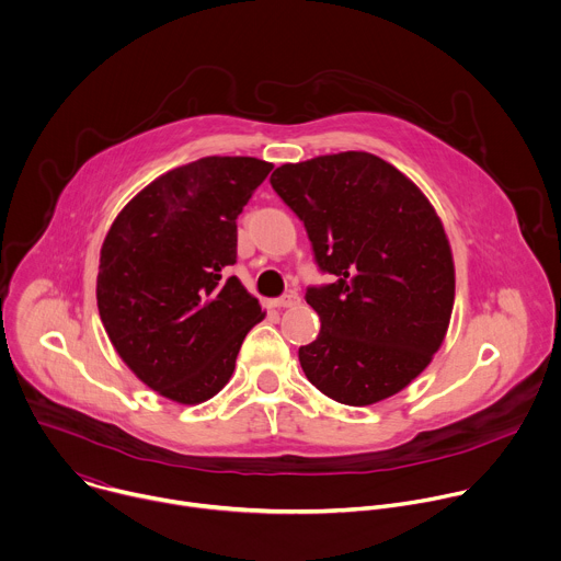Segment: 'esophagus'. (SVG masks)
I'll list each match as a JSON object with an SVG mask.
<instances>
[{"instance_id":"1","label":"esophagus","mask_w":561,"mask_h":561,"mask_svg":"<svg viewBox=\"0 0 561 561\" xmlns=\"http://www.w3.org/2000/svg\"><path fill=\"white\" fill-rule=\"evenodd\" d=\"M300 302V296L298 294H294V291H289V294H285V296H280V298H276L274 300V307H283V309H287V307H296Z\"/></svg>"}]
</instances>
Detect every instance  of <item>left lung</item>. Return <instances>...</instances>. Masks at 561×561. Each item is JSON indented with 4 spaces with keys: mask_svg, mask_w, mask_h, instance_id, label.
I'll return each instance as SVG.
<instances>
[{
    "mask_svg": "<svg viewBox=\"0 0 561 561\" xmlns=\"http://www.w3.org/2000/svg\"><path fill=\"white\" fill-rule=\"evenodd\" d=\"M305 224L320 272L307 287L318 337L298 348L307 379L346 405L403 390L443 344L454 307V261L425 195L364 151L283 164L270 178Z\"/></svg>",
    "mask_w": 561,
    "mask_h": 561,
    "instance_id": "left-lung-1",
    "label": "left lung"
}]
</instances>
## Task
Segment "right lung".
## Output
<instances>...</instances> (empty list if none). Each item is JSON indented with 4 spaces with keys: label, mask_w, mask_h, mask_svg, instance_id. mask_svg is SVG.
Listing matches in <instances>:
<instances>
[{
    "label": "right lung",
    "mask_w": 561,
    "mask_h": 561,
    "mask_svg": "<svg viewBox=\"0 0 561 561\" xmlns=\"http://www.w3.org/2000/svg\"><path fill=\"white\" fill-rule=\"evenodd\" d=\"M256 158H202L140 191L112 224L96 300L123 362L178 403L215 397L265 318L237 276V217L270 175Z\"/></svg>",
    "instance_id": "add662e5"
}]
</instances>
